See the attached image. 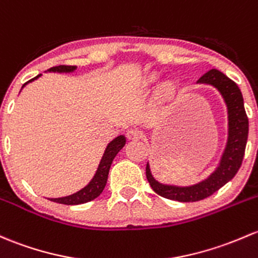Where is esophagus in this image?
I'll list each match as a JSON object with an SVG mask.
<instances>
[{"label": "esophagus", "mask_w": 258, "mask_h": 258, "mask_svg": "<svg viewBox=\"0 0 258 258\" xmlns=\"http://www.w3.org/2000/svg\"><path fill=\"white\" fill-rule=\"evenodd\" d=\"M141 137H142V134H141L138 130H130V131L127 132V138H128V141H138Z\"/></svg>", "instance_id": "1"}]
</instances>
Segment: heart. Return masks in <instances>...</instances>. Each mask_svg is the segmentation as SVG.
Segmentation results:
<instances>
[{"mask_svg":"<svg viewBox=\"0 0 258 258\" xmlns=\"http://www.w3.org/2000/svg\"><path fill=\"white\" fill-rule=\"evenodd\" d=\"M156 80V78H151V81H154ZM173 85L170 83H167L164 84V85H162L161 88V91H159V94H161L162 97H164V99H169L170 96L173 95Z\"/></svg>","mask_w":258,"mask_h":258,"instance_id":"heart-1","label":"heart"}]
</instances>
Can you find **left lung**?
Listing matches in <instances>:
<instances>
[{
    "label": "left lung",
    "instance_id": "8db88e82",
    "mask_svg": "<svg viewBox=\"0 0 258 258\" xmlns=\"http://www.w3.org/2000/svg\"><path fill=\"white\" fill-rule=\"evenodd\" d=\"M197 83L208 84L218 89L227 107V142L218 168L200 183L178 186L159 183L152 175L150 163L146 167V175L151 188L161 197L181 203L205 199L231 180L242 163L248 136V118L243 106L242 94L236 83L216 69L209 70Z\"/></svg>",
    "mask_w": 258,
    "mask_h": 258
}]
</instances>
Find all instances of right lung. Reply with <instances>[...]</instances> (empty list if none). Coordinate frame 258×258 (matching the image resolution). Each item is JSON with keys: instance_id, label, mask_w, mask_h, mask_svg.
Listing matches in <instances>:
<instances>
[{"instance_id": "obj_1", "label": "right lung", "mask_w": 258, "mask_h": 258, "mask_svg": "<svg viewBox=\"0 0 258 258\" xmlns=\"http://www.w3.org/2000/svg\"><path fill=\"white\" fill-rule=\"evenodd\" d=\"M77 69L75 65H59V67H53L50 68L48 72H58V73H70L74 72ZM42 74L37 75L36 78L27 81L24 85H27L31 81L38 79ZM24 85L22 88H24ZM126 143V137L124 136H118L116 137L115 140L111 141L107 145L106 150L104 152V156H102L101 161H100L99 167H97L96 173L90 180V183L86 186H84L83 189L77 193L68 195V197L63 198H55V199H50L51 202L59 203V204H65V205H78V204H84V203L91 202V200L96 199L100 194L104 190L105 185L107 183V177H108V170H110L111 163H112L113 158L116 157V154L118 153L122 150V147Z\"/></svg>"}]
</instances>
